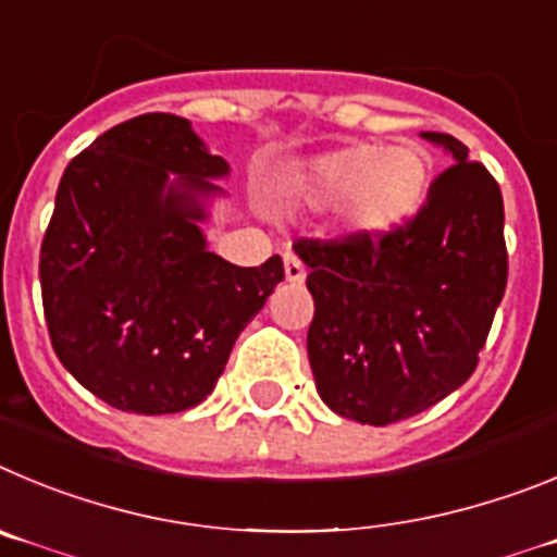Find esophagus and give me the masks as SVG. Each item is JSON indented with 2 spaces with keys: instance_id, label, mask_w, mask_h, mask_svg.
Returning <instances> with one entry per match:
<instances>
[{
  "instance_id": "1",
  "label": "esophagus",
  "mask_w": 557,
  "mask_h": 557,
  "mask_svg": "<svg viewBox=\"0 0 557 557\" xmlns=\"http://www.w3.org/2000/svg\"><path fill=\"white\" fill-rule=\"evenodd\" d=\"M283 260H285V280H288V283H302L305 280L302 260H299L294 252H285Z\"/></svg>"
}]
</instances>
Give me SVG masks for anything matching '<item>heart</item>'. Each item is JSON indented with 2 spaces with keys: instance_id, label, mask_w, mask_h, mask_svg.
<instances>
[{
  "instance_id": "1",
  "label": "heart",
  "mask_w": 557,
  "mask_h": 557,
  "mask_svg": "<svg viewBox=\"0 0 557 557\" xmlns=\"http://www.w3.org/2000/svg\"><path fill=\"white\" fill-rule=\"evenodd\" d=\"M430 191V163L413 147L374 144L333 149L285 169L274 197L294 210L338 208L344 230L358 238H383L422 208Z\"/></svg>"
}]
</instances>
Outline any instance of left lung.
<instances>
[{
  "instance_id": "obj_1",
  "label": "left lung",
  "mask_w": 557,
  "mask_h": 557,
  "mask_svg": "<svg viewBox=\"0 0 557 557\" xmlns=\"http://www.w3.org/2000/svg\"><path fill=\"white\" fill-rule=\"evenodd\" d=\"M453 154L428 202L383 238H302L313 322L308 360L330 410L360 424L403 422L472 377L508 283L497 180L447 133Z\"/></svg>"
}]
</instances>
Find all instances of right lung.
Segmentation results:
<instances>
[{
	"instance_id": "add662e5",
	"label": "right lung",
	"mask_w": 557,
	"mask_h": 557,
	"mask_svg": "<svg viewBox=\"0 0 557 557\" xmlns=\"http://www.w3.org/2000/svg\"><path fill=\"white\" fill-rule=\"evenodd\" d=\"M227 174L188 119L144 113L60 177L38 267L49 338L72 377L124 413L202 403L285 277L280 255L244 269L208 252L202 199Z\"/></svg>"
}]
</instances>
